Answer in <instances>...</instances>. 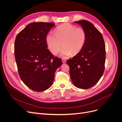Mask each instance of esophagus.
I'll return each instance as SVG.
<instances>
[{
  "mask_svg": "<svg viewBox=\"0 0 122 122\" xmlns=\"http://www.w3.org/2000/svg\"><path fill=\"white\" fill-rule=\"evenodd\" d=\"M62 62H63L64 64H65V63H66V61L65 60H64V59H63V60H62Z\"/></svg>",
  "mask_w": 122,
  "mask_h": 122,
  "instance_id": "esophagus-1",
  "label": "esophagus"
}]
</instances>
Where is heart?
Wrapping results in <instances>:
<instances>
[{"label": "heart", "mask_w": 122, "mask_h": 122, "mask_svg": "<svg viewBox=\"0 0 122 122\" xmlns=\"http://www.w3.org/2000/svg\"><path fill=\"white\" fill-rule=\"evenodd\" d=\"M86 40V32L83 28L69 23L60 25L55 29V35L49 33L46 38L48 48L54 55H57L63 46L61 52L62 57L79 54L83 48Z\"/></svg>", "instance_id": "heart-1"}]
</instances>
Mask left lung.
I'll return each mask as SVG.
<instances>
[{
    "label": "left lung",
    "instance_id": "1",
    "mask_svg": "<svg viewBox=\"0 0 122 122\" xmlns=\"http://www.w3.org/2000/svg\"><path fill=\"white\" fill-rule=\"evenodd\" d=\"M81 25L86 34V40L81 52L67 61L70 75L75 86L82 89L93 86L104 71L105 45L101 33L87 20L75 22Z\"/></svg>",
    "mask_w": 122,
    "mask_h": 122
}]
</instances>
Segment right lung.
Wrapping results in <instances>:
<instances>
[{
	"mask_svg": "<svg viewBox=\"0 0 122 122\" xmlns=\"http://www.w3.org/2000/svg\"><path fill=\"white\" fill-rule=\"evenodd\" d=\"M53 23L33 22L18 34L14 45L19 75L28 87L36 92L49 88L54 73L62 65L61 59L47 49L46 38Z\"/></svg>",
	"mask_w": 122,
	"mask_h": 122,
	"instance_id": "obj_1",
	"label": "right lung"
}]
</instances>
